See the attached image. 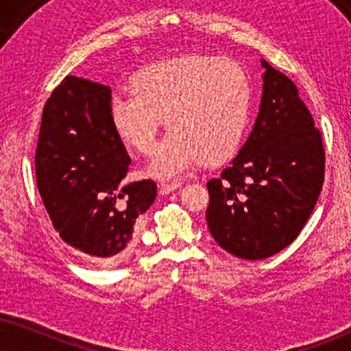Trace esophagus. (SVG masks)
<instances>
[{"instance_id":"obj_1","label":"esophagus","mask_w":351,"mask_h":351,"mask_svg":"<svg viewBox=\"0 0 351 351\" xmlns=\"http://www.w3.org/2000/svg\"><path fill=\"white\" fill-rule=\"evenodd\" d=\"M179 187H180V184H177V182H171V184L161 182V184L158 185L159 193H161V195H167V193L174 192V190H176V189H179Z\"/></svg>"}]
</instances>
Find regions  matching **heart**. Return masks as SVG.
I'll list each match as a JSON object with an SVG mask.
<instances>
[{
	"instance_id": "heart-1",
	"label": "heart",
	"mask_w": 351,
	"mask_h": 351,
	"mask_svg": "<svg viewBox=\"0 0 351 351\" xmlns=\"http://www.w3.org/2000/svg\"><path fill=\"white\" fill-rule=\"evenodd\" d=\"M250 102L249 76L236 62L185 55L141 70L132 89L114 90L109 110L117 133L143 154L153 149L162 117L169 133L148 171L171 179L202 161L216 164L234 154Z\"/></svg>"
}]
</instances>
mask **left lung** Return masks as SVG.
<instances>
[{
  "label": "left lung",
  "instance_id": "left-lung-1",
  "mask_svg": "<svg viewBox=\"0 0 351 351\" xmlns=\"http://www.w3.org/2000/svg\"><path fill=\"white\" fill-rule=\"evenodd\" d=\"M261 112L218 179L206 184V223L224 250L245 261L275 255L296 239L321 195V132L296 84L262 60Z\"/></svg>",
  "mask_w": 351,
  "mask_h": 351
}]
</instances>
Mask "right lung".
I'll return each mask as SVG.
<instances>
[{"label": "right lung", "mask_w": 351, "mask_h": 351, "mask_svg": "<svg viewBox=\"0 0 351 351\" xmlns=\"http://www.w3.org/2000/svg\"><path fill=\"white\" fill-rule=\"evenodd\" d=\"M110 88L66 76L42 112L37 187L51 223L73 252L101 265L133 247L138 216L156 200V184H123L130 156L110 120Z\"/></svg>", "instance_id": "add662e5"}]
</instances>
